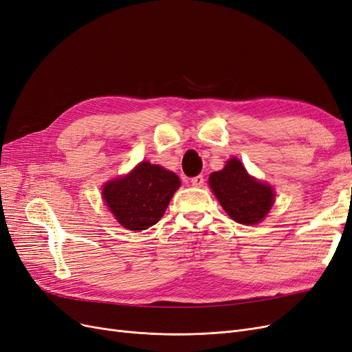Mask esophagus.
I'll return each instance as SVG.
<instances>
[{
    "mask_svg": "<svg viewBox=\"0 0 352 352\" xmlns=\"http://www.w3.org/2000/svg\"><path fill=\"white\" fill-rule=\"evenodd\" d=\"M190 184H192V186H195V188H201V186H204V184H205V179H204L202 175H198V176H195V177L190 179Z\"/></svg>",
    "mask_w": 352,
    "mask_h": 352,
    "instance_id": "esophagus-1",
    "label": "esophagus"
}]
</instances>
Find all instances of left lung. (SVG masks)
<instances>
[{"label":"left lung","mask_w":352,"mask_h":352,"mask_svg":"<svg viewBox=\"0 0 352 352\" xmlns=\"http://www.w3.org/2000/svg\"><path fill=\"white\" fill-rule=\"evenodd\" d=\"M209 186L217 199L235 222L258 223L274 204V190L247 173L238 159H230L219 172L209 176Z\"/></svg>","instance_id":"left-lung-1"}]
</instances>
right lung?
<instances>
[{"mask_svg":"<svg viewBox=\"0 0 352 352\" xmlns=\"http://www.w3.org/2000/svg\"><path fill=\"white\" fill-rule=\"evenodd\" d=\"M179 186L176 173L142 162L129 175L107 182L102 198L124 228L143 231L160 221Z\"/></svg>","mask_w":352,"mask_h":352,"instance_id":"right-lung-1","label":"right lung"}]
</instances>
